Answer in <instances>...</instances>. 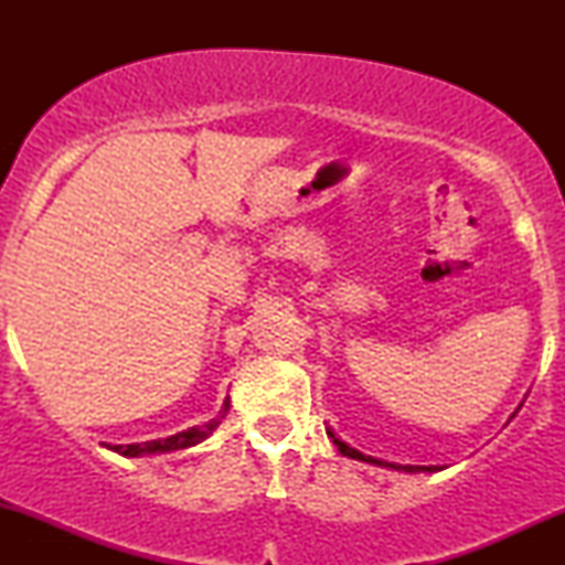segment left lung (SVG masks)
I'll return each instance as SVG.
<instances>
[{
    "mask_svg": "<svg viewBox=\"0 0 565 565\" xmlns=\"http://www.w3.org/2000/svg\"><path fill=\"white\" fill-rule=\"evenodd\" d=\"M516 414V412H514ZM512 414V416H514ZM327 435L331 437V443H334L337 447H339V452L342 455H347V458H352V460H362V462H373V466H381V468H393V470H404V473H435V470H439V468H435V466H396V462H385V460H377V458H370V455H362L360 450H354V447H350L347 443H342V439H339L337 435H334V429L331 427H327Z\"/></svg>",
    "mask_w": 565,
    "mask_h": 565,
    "instance_id": "obj_1",
    "label": "left lung"
}]
</instances>
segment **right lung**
Returning a JSON list of instances; mask_svg holds the SVG:
<instances>
[{"mask_svg":"<svg viewBox=\"0 0 565 565\" xmlns=\"http://www.w3.org/2000/svg\"><path fill=\"white\" fill-rule=\"evenodd\" d=\"M228 398L223 401V408L221 414L215 416V419L205 422L203 427H190L184 431H177V435L167 437V439H151V443H136V445H105L107 450L118 452V455H126V458H138V455H161V452H172V450H184V447H195L198 443H203L215 431L218 427L223 416L228 412Z\"/></svg>","mask_w":565,"mask_h":565,"instance_id":"1","label":"right lung"}]
</instances>
